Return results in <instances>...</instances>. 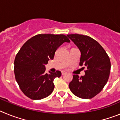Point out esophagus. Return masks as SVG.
<instances>
[{"label": "esophagus", "instance_id": "1", "mask_svg": "<svg viewBox=\"0 0 120 120\" xmlns=\"http://www.w3.org/2000/svg\"><path fill=\"white\" fill-rule=\"evenodd\" d=\"M65 73H66V72H65V71H62V75H65Z\"/></svg>", "mask_w": 120, "mask_h": 120}]
</instances>
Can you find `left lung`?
I'll return each instance as SVG.
<instances>
[{
	"instance_id": "8db88e82",
	"label": "left lung",
	"mask_w": 120,
	"mask_h": 120,
	"mask_svg": "<svg viewBox=\"0 0 120 120\" xmlns=\"http://www.w3.org/2000/svg\"><path fill=\"white\" fill-rule=\"evenodd\" d=\"M67 37L81 52L79 65L86 68L84 76L73 75L69 83L70 90L79 98H92L106 84L111 70L110 59L101 45L90 37L79 34Z\"/></svg>"
}]
</instances>
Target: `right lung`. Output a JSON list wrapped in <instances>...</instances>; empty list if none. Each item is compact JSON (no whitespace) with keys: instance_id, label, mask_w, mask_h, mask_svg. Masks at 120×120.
<instances>
[{"instance_id":"1","label":"right lung","mask_w":120,"mask_h":120,"mask_svg":"<svg viewBox=\"0 0 120 120\" xmlns=\"http://www.w3.org/2000/svg\"><path fill=\"white\" fill-rule=\"evenodd\" d=\"M65 42L70 41L64 35L38 34L27 40L19 51L14 60L15 77L27 97L41 100L52 94L53 80L61 76V72L45 73V65Z\"/></svg>"}]
</instances>
